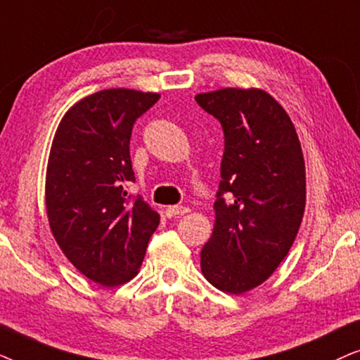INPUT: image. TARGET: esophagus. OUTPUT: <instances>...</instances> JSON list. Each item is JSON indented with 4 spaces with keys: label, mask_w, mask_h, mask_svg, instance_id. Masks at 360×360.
<instances>
[{
    "label": "esophagus",
    "mask_w": 360,
    "mask_h": 360,
    "mask_svg": "<svg viewBox=\"0 0 360 360\" xmlns=\"http://www.w3.org/2000/svg\"><path fill=\"white\" fill-rule=\"evenodd\" d=\"M188 212L189 207H186V205H169V207L166 209L167 217H177V215H184Z\"/></svg>",
    "instance_id": "34e87169"
}]
</instances>
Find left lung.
<instances>
[{
    "instance_id": "1",
    "label": "left lung",
    "mask_w": 360,
    "mask_h": 360,
    "mask_svg": "<svg viewBox=\"0 0 360 360\" xmlns=\"http://www.w3.org/2000/svg\"><path fill=\"white\" fill-rule=\"evenodd\" d=\"M224 130L212 237L200 252L205 280L242 295L262 285L288 255L306 204V174L295 124L260 89L195 95Z\"/></svg>"
}]
</instances>
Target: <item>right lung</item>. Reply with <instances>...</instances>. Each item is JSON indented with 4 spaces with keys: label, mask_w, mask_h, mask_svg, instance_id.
Returning <instances> with one entry per match:
<instances>
[{
    "label": "right lung",
    "mask_w": 360,
    "mask_h": 360,
    "mask_svg": "<svg viewBox=\"0 0 360 360\" xmlns=\"http://www.w3.org/2000/svg\"><path fill=\"white\" fill-rule=\"evenodd\" d=\"M158 94L108 89L77 102L60 120L46 174V209L60 250L80 273L102 286L130 281L140 270L160 215L135 183L133 124Z\"/></svg>",
    "instance_id": "1"
}]
</instances>
